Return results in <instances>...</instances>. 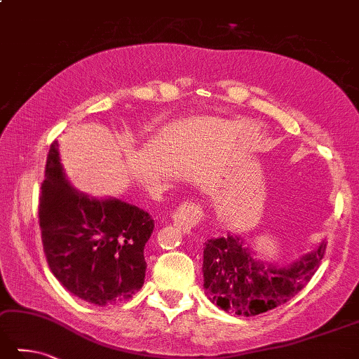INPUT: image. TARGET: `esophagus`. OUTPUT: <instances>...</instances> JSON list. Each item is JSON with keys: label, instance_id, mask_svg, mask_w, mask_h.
Masks as SVG:
<instances>
[{"label": "esophagus", "instance_id": "1", "mask_svg": "<svg viewBox=\"0 0 359 359\" xmlns=\"http://www.w3.org/2000/svg\"><path fill=\"white\" fill-rule=\"evenodd\" d=\"M201 208L195 203H182L173 214V223L182 233H192L201 219Z\"/></svg>", "mask_w": 359, "mask_h": 359}]
</instances>
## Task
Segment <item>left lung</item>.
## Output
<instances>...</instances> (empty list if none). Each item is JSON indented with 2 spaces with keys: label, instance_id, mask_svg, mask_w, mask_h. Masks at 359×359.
Here are the masks:
<instances>
[{
  "label": "left lung",
  "instance_id": "8db88e82",
  "mask_svg": "<svg viewBox=\"0 0 359 359\" xmlns=\"http://www.w3.org/2000/svg\"><path fill=\"white\" fill-rule=\"evenodd\" d=\"M325 242L290 264L256 258L238 234L212 238L203 250V287L209 300L238 316H258L289 302L313 278Z\"/></svg>",
  "mask_w": 359,
  "mask_h": 359
}]
</instances>
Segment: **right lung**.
Instances as JSON below:
<instances>
[{"mask_svg":"<svg viewBox=\"0 0 359 359\" xmlns=\"http://www.w3.org/2000/svg\"><path fill=\"white\" fill-rule=\"evenodd\" d=\"M39 222L51 272L73 295L106 306L128 300L144 286L151 215L118 198L90 197L73 187L57 142L46 158Z\"/></svg>","mask_w":359,"mask_h":359,"instance_id":"add662e5","label":"right lung"}]
</instances>
